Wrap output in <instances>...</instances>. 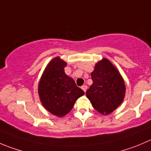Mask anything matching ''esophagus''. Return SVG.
Here are the masks:
<instances>
[{
  "instance_id": "34e87169",
  "label": "esophagus",
  "mask_w": 151,
  "mask_h": 151,
  "mask_svg": "<svg viewBox=\"0 0 151 151\" xmlns=\"http://www.w3.org/2000/svg\"><path fill=\"white\" fill-rule=\"evenodd\" d=\"M87 88H88V86H86V85H84V86H82V89H83V90L84 91V92L86 91V90H87Z\"/></svg>"
}]
</instances>
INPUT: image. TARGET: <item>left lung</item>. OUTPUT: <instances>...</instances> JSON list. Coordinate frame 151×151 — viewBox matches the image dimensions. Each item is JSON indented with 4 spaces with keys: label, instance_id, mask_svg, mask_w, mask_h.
I'll return each instance as SVG.
<instances>
[{
    "label": "left lung",
    "instance_id": "8db88e82",
    "mask_svg": "<svg viewBox=\"0 0 151 151\" xmlns=\"http://www.w3.org/2000/svg\"><path fill=\"white\" fill-rule=\"evenodd\" d=\"M91 79L93 83L86 91V96L98 112L109 114L124 99L125 86L123 78L116 67L103 58L95 65Z\"/></svg>",
    "mask_w": 151,
    "mask_h": 151
}]
</instances>
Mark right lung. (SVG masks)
<instances>
[{"label":"right lung","instance_id":"obj_1","mask_svg":"<svg viewBox=\"0 0 151 151\" xmlns=\"http://www.w3.org/2000/svg\"><path fill=\"white\" fill-rule=\"evenodd\" d=\"M67 63L57 57L45 68L38 85L40 99L44 108L59 117L72 109L76 100L84 95V91L76 86L72 78L65 74Z\"/></svg>","mask_w":151,"mask_h":151}]
</instances>
